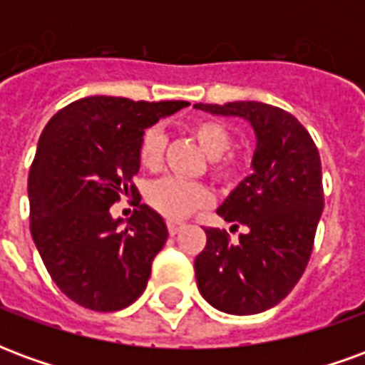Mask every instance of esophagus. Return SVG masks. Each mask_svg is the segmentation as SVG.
Masks as SVG:
<instances>
[{
    "label": "esophagus",
    "instance_id": "1",
    "mask_svg": "<svg viewBox=\"0 0 365 365\" xmlns=\"http://www.w3.org/2000/svg\"><path fill=\"white\" fill-rule=\"evenodd\" d=\"M182 229H183L182 222H174V221L168 222V232H170V237H175V235H178Z\"/></svg>",
    "mask_w": 365,
    "mask_h": 365
}]
</instances>
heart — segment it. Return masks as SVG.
Segmentation results:
<instances>
[{
    "instance_id": "obj_1",
    "label": "heart",
    "mask_w": 365,
    "mask_h": 365,
    "mask_svg": "<svg viewBox=\"0 0 365 365\" xmlns=\"http://www.w3.org/2000/svg\"><path fill=\"white\" fill-rule=\"evenodd\" d=\"M191 135L197 140L207 156L211 158L209 172L215 180L222 183H232L245 172V162L237 154L229 152L232 148V135L222 123L213 119H203L190 127ZM166 135L160 127H150L140 138L138 162L148 172H158L164 164L166 152ZM148 205L166 219L180 221L190 217L193 211L203 209L211 203V193L205 185L195 182H185L178 178H164L154 182L146 190Z\"/></svg>"
}]
</instances>
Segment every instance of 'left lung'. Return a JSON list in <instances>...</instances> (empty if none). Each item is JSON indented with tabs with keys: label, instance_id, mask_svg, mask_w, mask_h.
Masks as SVG:
<instances>
[{
	"label": "left lung",
	"instance_id": "obj_1",
	"mask_svg": "<svg viewBox=\"0 0 365 365\" xmlns=\"http://www.w3.org/2000/svg\"><path fill=\"white\" fill-rule=\"evenodd\" d=\"M215 115L250 120L256 133L254 172L217 213L246 227L232 242L227 230L205 229L195 258L201 295L222 313L256 314L289 295L313 252L324 207L321 156L307 128L291 113L260 101L195 103Z\"/></svg>",
	"mask_w": 365,
	"mask_h": 365
}]
</instances>
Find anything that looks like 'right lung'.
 <instances>
[{
    "label": "right lung",
    "mask_w": 365,
    "mask_h": 365,
    "mask_svg": "<svg viewBox=\"0 0 365 365\" xmlns=\"http://www.w3.org/2000/svg\"><path fill=\"white\" fill-rule=\"evenodd\" d=\"M185 105L91 96L44 127L29 172L31 235L52 282L78 305L120 311L146 289L166 222L138 199L120 227L111 205L138 195L133 178L144 130Z\"/></svg>",
    "instance_id": "1"
}]
</instances>
